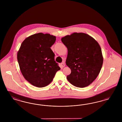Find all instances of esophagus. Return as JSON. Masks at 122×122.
I'll return each instance as SVG.
<instances>
[{
  "mask_svg": "<svg viewBox=\"0 0 122 122\" xmlns=\"http://www.w3.org/2000/svg\"><path fill=\"white\" fill-rule=\"evenodd\" d=\"M61 66L62 67H64L65 66V64H64V62H63V63H62L61 64Z\"/></svg>",
  "mask_w": 122,
  "mask_h": 122,
  "instance_id": "esophagus-1",
  "label": "esophagus"
}]
</instances>
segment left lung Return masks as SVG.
I'll list each match as a JSON object with an SVG mask.
<instances>
[{
	"mask_svg": "<svg viewBox=\"0 0 122 122\" xmlns=\"http://www.w3.org/2000/svg\"><path fill=\"white\" fill-rule=\"evenodd\" d=\"M61 41L68 49L66 64L71 71L68 81L76 87L88 86L98 76L103 64L98 43L88 34L77 32L65 36Z\"/></svg>",
	"mask_w": 122,
	"mask_h": 122,
	"instance_id": "obj_1",
	"label": "left lung"
}]
</instances>
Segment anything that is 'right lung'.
<instances>
[{"label": "right lung", "instance_id": "add662e5", "mask_svg": "<svg viewBox=\"0 0 122 122\" xmlns=\"http://www.w3.org/2000/svg\"><path fill=\"white\" fill-rule=\"evenodd\" d=\"M56 38L42 33L31 35L22 42L18 52V62L22 75L36 87L46 86L60 70L50 48Z\"/></svg>", "mask_w": 122, "mask_h": 122}]
</instances>
